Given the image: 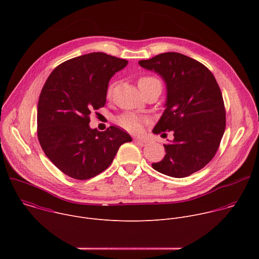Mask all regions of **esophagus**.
I'll return each mask as SVG.
<instances>
[{
  "instance_id": "34e87169",
  "label": "esophagus",
  "mask_w": 259,
  "mask_h": 259,
  "mask_svg": "<svg viewBox=\"0 0 259 259\" xmlns=\"http://www.w3.org/2000/svg\"><path fill=\"white\" fill-rule=\"evenodd\" d=\"M134 141H135L136 144H138V145H140V146H144V145L146 144V140L143 139V138H138V137H136V138L134 139Z\"/></svg>"
}]
</instances>
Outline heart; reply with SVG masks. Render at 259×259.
Returning <instances> with one entry per match:
<instances>
[{
    "label": "heart",
    "instance_id": "b5f03b06",
    "mask_svg": "<svg viewBox=\"0 0 259 259\" xmlns=\"http://www.w3.org/2000/svg\"><path fill=\"white\" fill-rule=\"evenodd\" d=\"M137 84H138V87L140 89L141 92H144L145 90L152 88L153 86H156V85H161V82L158 78L156 77H153V76H143V77H140L137 81ZM113 91H114V84H110L108 87H107V90H106V96L107 97H110L113 94ZM117 123L124 129L128 130V131H131V132H136V131H139L140 128H141V119L139 117H137L136 115L134 114H130V113H127V114H123L121 115L118 119H117Z\"/></svg>",
    "mask_w": 259,
    "mask_h": 259
}]
</instances>
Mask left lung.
Here are the masks:
<instances>
[{"label": "left lung", "instance_id": "8db88e82", "mask_svg": "<svg viewBox=\"0 0 259 259\" xmlns=\"http://www.w3.org/2000/svg\"><path fill=\"white\" fill-rule=\"evenodd\" d=\"M140 66L162 76L167 86L166 109L153 130L172 131L166 155L153 168L182 178L204 168L215 156L226 130V108L213 73L201 62L176 52L140 60Z\"/></svg>", "mask_w": 259, "mask_h": 259}]
</instances>
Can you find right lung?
I'll return each instance as SVG.
<instances>
[{"instance_id":"add662e5","label":"right lung","mask_w":259,"mask_h":259,"mask_svg":"<svg viewBox=\"0 0 259 259\" xmlns=\"http://www.w3.org/2000/svg\"><path fill=\"white\" fill-rule=\"evenodd\" d=\"M121 59L94 52L56 66L39 97L36 134L49 160L67 176L85 180L112 164L119 147L132 141L123 129H90V114L103 107L108 81L127 65Z\"/></svg>"}]
</instances>
